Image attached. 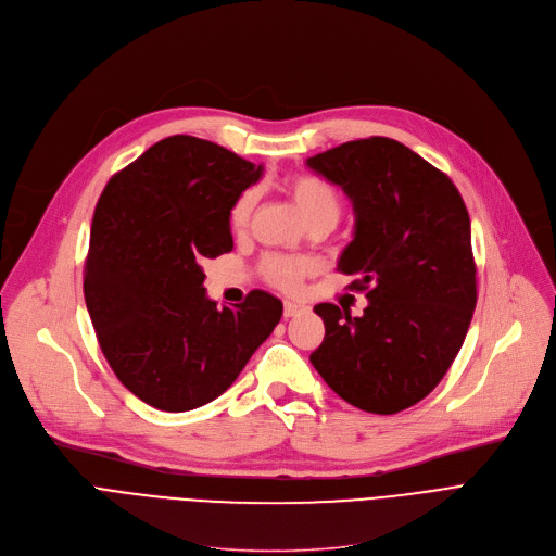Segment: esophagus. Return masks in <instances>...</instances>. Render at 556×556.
<instances>
[{"label":"esophagus","instance_id":"obj_1","mask_svg":"<svg viewBox=\"0 0 556 556\" xmlns=\"http://www.w3.org/2000/svg\"><path fill=\"white\" fill-rule=\"evenodd\" d=\"M306 308L302 304H294V302H286L283 304V317L290 319V317H298L300 313H304Z\"/></svg>","mask_w":556,"mask_h":556}]
</instances>
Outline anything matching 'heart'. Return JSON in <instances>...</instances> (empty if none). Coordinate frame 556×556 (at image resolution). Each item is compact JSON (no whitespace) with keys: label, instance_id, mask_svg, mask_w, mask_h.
Instances as JSON below:
<instances>
[{"label":"heart","instance_id":"b5f03b06","mask_svg":"<svg viewBox=\"0 0 556 556\" xmlns=\"http://www.w3.org/2000/svg\"><path fill=\"white\" fill-rule=\"evenodd\" d=\"M286 190L298 203L302 216L306 218L308 228L315 224H330L336 226L342 214V197L332 188V185L313 174H300L286 180ZM258 203V190L245 188L237 194L228 210V224L235 232H243L250 226V218ZM311 270V262L304 256H286V254H270L264 258L262 275L266 281L281 290H294L300 281Z\"/></svg>","mask_w":556,"mask_h":556}]
</instances>
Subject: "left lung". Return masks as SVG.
Wrapping results in <instances>:
<instances>
[{
  "mask_svg": "<svg viewBox=\"0 0 556 556\" xmlns=\"http://www.w3.org/2000/svg\"><path fill=\"white\" fill-rule=\"evenodd\" d=\"M353 203L338 270L366 292L362 317L317 304L311 362L342 400L391 416L427 397L456 359L476 308L465 201L447 174L393 138H362L306 161Z\"/></svg>",
  "mask_w": 556,
  "mask_h": 556,
  "instance_id": "obj_1",
  "label": "left lung"
}]
</instances>
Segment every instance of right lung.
<instances>
[{
  "label": "right lung",
  "instance_id": "add662e5",
  "mask_svg": "<svg viewBox=\"0 0 556 556\" xmlns=\"http://www.w3.org/2000/svg\"><path fill=\"white\" fill-rule=\"evenodd\" d=\"M264 167L194 136H169L111 176L91 224L85 302L116 378L161 412H192L232 387L281 319L252 290L216 308L203 264L232 250L228 210Z\"/></svg>",
  "mask_w": 556,
  "mask_h": 556
}]
</instances>
